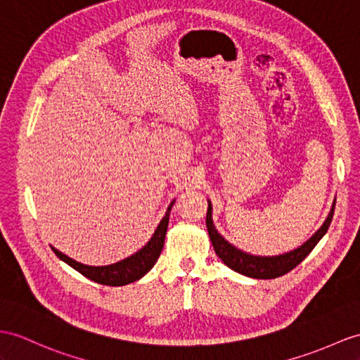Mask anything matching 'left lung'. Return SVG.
<instances>
[{
	"mask_svg": "<svg viewBox=\"0 0 360 360\" xmlns=\"http://www.w3.org/2000/svg\"><path fill=\"white\" fill-rule=\"evenodd\" d=\"M335 205L336 203H333V207L330 210L326 223L322 224L321 229L314 233L309 241L302 244L300 249L287 252L284 255H279V257H253L246 252L233 248L232 244L227 243L223 236L217 232L215 226L212 223V206H210V203L207 206L206 226H207L209 238H210V243H212L215 253L220 257V259L227 267H231L232 270L238 271V274L250 276V278L271 279V278H278L288 274V271L293 270L297 264H300V262H302L307 258V255H309V253L314 249V246H316L322 236L328 231L333 215H335Z\"/></svg>",
	"mask_w": 360,
	"mask_h": 360,
	"instance_id": "left-lung-1",
	"label": "left lung"
}]
</instances>
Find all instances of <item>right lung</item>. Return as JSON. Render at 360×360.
Returning <instances> with one entry per match:
<instances>
[{"label":"right lung","instance_id":"1","mask_svg":"<svg viewBox=\"0 0 360 360\" xmlns=\"http://www.w3.org/2000/svg\"><path fill=\"white\" fill-rule=\"evenodd\" d=\"M172 205L174 201L169 205L168 210H166L163 220L160 221L159 227L155 229L150 243H148L143 249H140L137 253H134V255H131L124 261H119L116 264L102 266V267L85 266L72 258H68L63 252L56 250L55 248L51 249H53L58 258L67 262L68 266H72L75 270L79 271V274H82L85 278L91 279L94 283H99L103 285H114V287L134 283L143 275H146L155 264V261L160 257L163 244H165V235H166V231H168L169 212H171Z\"/></svg>","mask_w":360,"mask_h":360}]
</instances>
